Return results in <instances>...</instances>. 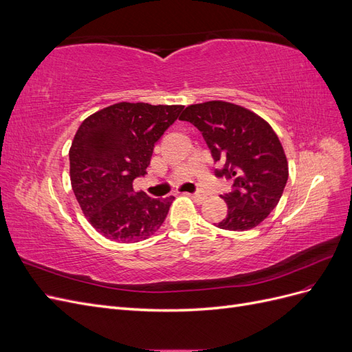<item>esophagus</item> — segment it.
I'll return each instance as SVG.
<instances>
[{
  "label": "esophagus",
  "mask_w": 352,
  "mask_h": 352,
  "mask_svg": "<svg viewBox=\"0 0 352 352\" xmlns=\"http://www.w3.org/2000/svg\"><path fill=\"white\" fill-rule=\"evenodd\" d=\"M189 197L192 198L195 202H202V201H204V199L207 198V195H206L204 190H198V192H195V194H190Z\"/></svg>",
  "instance_id": "esophagus-1"
}]
</instances>
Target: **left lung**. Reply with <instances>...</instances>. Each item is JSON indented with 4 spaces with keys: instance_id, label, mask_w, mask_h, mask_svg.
Here are the masks:
<instances>
[{
    "instance_id": "8db88e82",
    "label": "left lung",
    "mask_w": 352,
    "mask_h": 352,
    "mask_svg": "<svg viewBox=\"0 0 352 352\" xmlns=\"http://www.w3.org/2000/svg\"><path fill=\"white\" fill-rule=\"evenodd\" d=\"M180 120L202 133L217 177L232 179V190L221 198L228 214L217 223L225 230H248L278 206L287 180V160L272 126L255 113L226 101H207L186 107Z\"/></svg>"
}]
</instances>
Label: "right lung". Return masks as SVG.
Wrapping results in <instances>:
<instances>
[{
  "label": "right lung",
  "instance_id": "right-lung-1",
  "mask_svg": "<svg viewBox=\"0 0 352 352\" xmlns=\"http://www.w3.org/2000/svg\"><path fill=\"white\" fill-rule=\"evenodd\" d=\"M184 105L117 102L85 119L72 142L70 180L91 225L107 239L129 243L160 229L175 197L135 192L146 173L155 142Z\"/></svg>",
  "mask_w": 352,
  "mask_h": 352
}]
</instances>
